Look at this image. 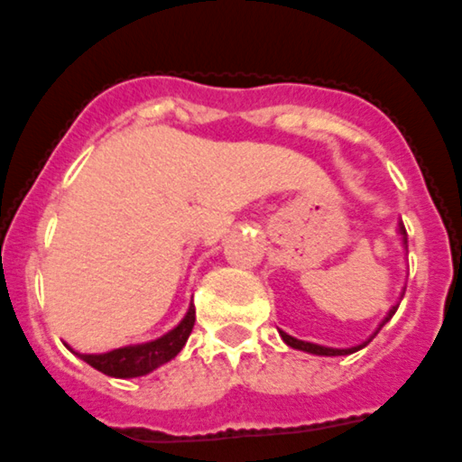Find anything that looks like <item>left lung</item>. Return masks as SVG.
I'll use <instances>...</instances> for the list:
<instances>
[{
  "label": "left lung",
  "instance_id": "left-lung-1",
  "mask_svg": "<svg viewBox=\"0 0 462 462\" xmlns=\"http://www.w3.org/2000/svg\"><path fill=\"white\" fill-rule=\"evenodd\" d=\"M396 232H399V236H401V244H403V248H406L408 251V235H406V227H403V223L399 221V226H396ZM403 294H406V287H403V291H401V299H403ZM396 308H399V303L396 305H392L390 308V312L385 314V319H383L381 323H378V328H376V333L372 335V337L367 339V342H362V344H357V346H351V348H330V346H321V344H312V342H303V339H296V337H291V335H287L284 333V330H278L280 333V337H282V342L287 344V346H291V348H299V351H305V353H312V356H351V353H356V351H360V348H365L367 346L369 342H372L374 337H376L378 335V330L383 328V326H385L387 321H390L392 317H394V312H396Z\"/></svg>",
  "mask_w": 462,
  "mask_h": 462
}]
</instances>
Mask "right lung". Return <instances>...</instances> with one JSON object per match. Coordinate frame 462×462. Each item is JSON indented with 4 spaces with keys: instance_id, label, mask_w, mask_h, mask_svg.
I'll use <instances>...</instances> for the list:
<instances>
[{
    "instance_id": "right-lung-1",
    "label": "right lung",
    "mask_w": 462,
    "mask_h": 462,
    "mask_svg": "<svg viewBox=\"0 0 462 462\" xmlns=\"http://www.w3.org/2000/svg\"><path fill=\"white\" fill-rule=\"evenodd\" d=\"M193 323H196V308L191 303L182 321L172 330H168L166 335L152 339V342L132 344V346L114 348L109 353H77L68 344L66 346L77 357H81L86 365H90L97 372L106 374V376L136 378L154 372V369L162 367V365H166V362H171L172 357L178 356L184 348V344H187L189 335H191Z\"/></svg>"
}]
</instances>
